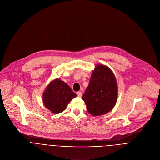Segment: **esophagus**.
<instances>
[{"mask_svg":"<svg viewBox=\"0 0 160 160\" xmlns=\"http://www.w3.org/2000/svg\"><path fill=\"white\" fill-rule=\"evenodd\" d=\"M82 94H83V93L82 92H77V96L80 98H81L82 96Z\"/></svg>","mask_w":160,"mask_h":160,"instance_id":"esophagus-1","label":"esophagus"}]
</instances>
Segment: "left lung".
<instances>
[{
	"mask_svg": "<svg viewBox=\"0 0 160 160\" xmlns=\"http://www.w3.org/2000/svg\"><path fill=\"white\" fill-rule=\"evenodd\" d=\"M117 97L118 85L115 75L108 66L98 64L82 96L88 112L94 116L106 114L115 106Z\"/></svg>",
	"mask_w": 160,
	"mask_h": 160,
	"instance_id": "obj_1",
	"label": "left lung"
}]
</instances>
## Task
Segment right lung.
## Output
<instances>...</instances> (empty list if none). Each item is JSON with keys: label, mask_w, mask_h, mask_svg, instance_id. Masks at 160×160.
I'll return each instance as SVG.
<instances>
[{"label": "right lung", "mask_w": 160, "mask_h": 160, "mask_svg": "<svg viewBox=\"0 0 160 160\" xmlns=\"http://www.w3.org/2000/svg\"><path fill=\"white\" fill-rule=\"evenodd\" d=\"M77 94L70 87L59 78L51 81L44 90L42 96L43 102L52 113L62 112L72 99Z\"/></svg>", "instance_id": "right-lung-1"}]
</instances>
